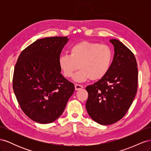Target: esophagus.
I'll list each match as a JSON object with an SVG mask.
<instances>
[{
  "label": "esophagus",
  "instance_id": "obj_1",
  "mask_svg": "<svg viewBox=\"0 0 151 151\" xmlns=\"http://www.w3.org/2000/svg\"><path fill=\"white\" fill-rule=\"evenodd\" d=\"M83 88V86L81 85V84H75V89L76 90H80L81 89Z\"/></svg>",
  "mask_w": 151,
  "mask_h": 151
}]
</instances>
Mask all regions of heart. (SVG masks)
Instances as JSON below:
<instances>
[{"label":"heart","instance_id":"1","mask_svg":"<svg viewBox=\"0 0 151 151\" xmlns=\"http://www.w3.org/2000/svg\"><path fill=\"white\" fill-rule=\"evenodd\" d=\"M70 55L62 54L58 57V65L62 74L71 77L74 73L77 81L103 79L109 72L113 59L112 48L107 45L84 41L73 45Z\"/></svg>","mask_w":151,"mask_h":151}]
</instances>
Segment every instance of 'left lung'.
I'll return each mask as SVG.
<instances>
[{"label": "left lung", "instance_id": "obj_1", "mask_svg": "<svg viewBox=\"0 0 151 151\" xmlns=\"http://www.w3.org/2000/svg\"><path fill=\"white\" fill-rule=\"evenodd\" d=\"M115 54L108 74L86 88L87 111L101 125H111L125 115L138 88V68L134 54L120 41L109 40Z\"/></svg>", "mask_w": 151, "mask_h": 151}]
</instances>
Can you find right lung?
I'll return each mask as SVG.
<instances>
[{"instance_id":"add662e5","label":"right lung","mask_w":151,"mask_h":151,"mask_svg":"<svg viewBox=\"0 0 151 151\" xmlns=\"http://www.w3.org/2000/svg\"><path fill=\"white\" fill-rule=\"evenodd\" d=\"M67 36L36 40L22 51L14 70L17 102L30 119L43 124L56 120L74 93V84L61 74L58 57Z\"/></svg>"}]
</instances>
